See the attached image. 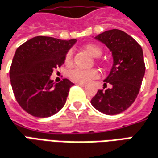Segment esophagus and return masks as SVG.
I'll return each mask as SVG.
<instances>
[{"label":"esophagus","instance_id":"1","mask_svg":"<svg viewBox=\"0 0 158 158\" xmlns=\"http://www.w3.org/2000/svg\"><path fill=\"white\" fill-rule=\"evenodd\" d=\"M77 85H79V86H81V87H85V86H86L85 84H80V83H77Z\"/></svg>","mask_w":158,"mask_h":158}]
</instances>
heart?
I'll return each mask as SVG.
<instances>
[{
    "label": "heart",
    "mask_w": 158,
    "mask_h": 158,
    "mask_svg": "<svg viewBox=\"0 0 158 158\" xmlns=\"http://www.w3.org/2000/svg\"><path fill=\"white\" fill-rule=\"evenodd\" d=\"M83 48L95 58H98L102 55V50L100 49V48H98L97 45L92 44L84 45ZM72 62H73V53L71 50H69L65 56V64L67 66H71ZM98 76H99V72L97 69L83 70V69L76 68L69 73V78L73 82L80 83V84H88L91 80L98 78Z\"/></svg>",
    "instance_id": "1"
}]
</instances>
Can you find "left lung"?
<instances>
[{
	"label": "left lung",
	"instance_id": "1",
	"mask_svg": "<svg viewBox=\"0 0 158 158\" xmlns=\"http://www.w3.org/2000/svg\"><path fill=\"white\" fill-rule=\"evenodd\" d=\"M95 38L110 48L114 64L103 81V86L110 84L111 88L98 90L90 102L105 114H117L127 110L139 92L145 72L143 50L133 37L121 30L106 31Z\"/></svg>",
	"mask_w": 158,
	"mask_h": 158
}]
</instances>
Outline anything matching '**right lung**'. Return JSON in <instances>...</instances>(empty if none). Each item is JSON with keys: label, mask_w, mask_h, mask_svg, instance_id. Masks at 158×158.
Wrapping results in <instances>:
<instances>
[{"label": "right lung", "mask_w": 158, "mask_h": 158, "mask_svg": "<svg viewBox=\"0 0 158 158\" xmlns=\"http://www.w3.org/2000/svg\"><path fill=\"white\" fill-rule=\"evenodd\" d=\"M76 41L37 36L17 48L10 81L18 103L28 114L44 118L62 109L74 84L68 79L55 84L50 76L63 65L66 54Z\"/></svg>", "instance_id": "add662e5"}]
</instances>
